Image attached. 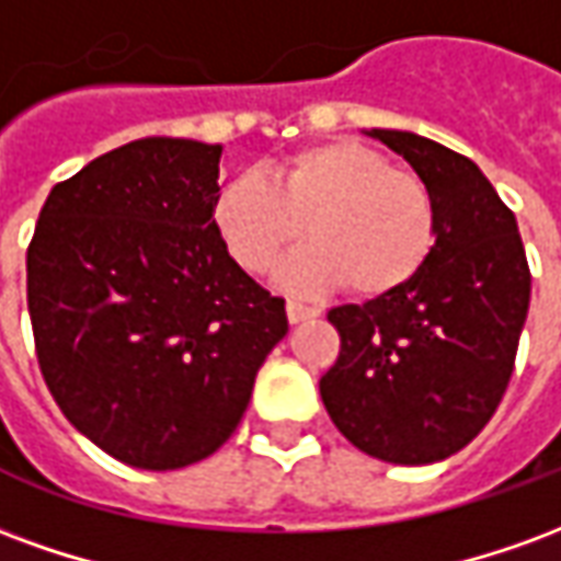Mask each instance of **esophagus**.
<instances>
[{"label":"esophagus","mask_w":561,"mask_h":561,"mask_svg":"<svg viewBox=\"0 0 561 561\" xmlns=\"http://www.w3.org/2000/svg\"><path fill=\"white\" fill-rule=\"evenodd\" d=\"M285 312H288V321H291V324H300V321H309V318L321 316V309L297 304V300H288V304H285Z\"/></svg>","instance_id":"esophagus-1"}]
</instances>
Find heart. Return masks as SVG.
<instances>
[{"instance_id":"obj_1","label":"heart","mask_w":561,"mask_h":561,"mask_svg":"<svg viewBox=\"0 0 561 561\" xmlns=\"http://www.w3.org/2000/svg\"><path fill=\"white\" fill-rule=\"evenodd\" d=\"M213 219L233 261L255 276L285 252L312 240L282 267L279 282L300 294L348 285L378 300L412 285L438 240L430 185L381 149L330 140L291 152L270 183L240 173L221 185Z\"/></svg>"}]
</instances>
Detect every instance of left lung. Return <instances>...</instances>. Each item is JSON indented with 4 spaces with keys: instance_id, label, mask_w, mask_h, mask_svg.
Here are the masks:
<instances>
[{
    "instance_id": "8db88e82",
    "label": "left lung",
    "mask_w": 561,
    "mask_h": 561,
    "mask_svg": "<svg viewBox=\"0 0 561 561\" xmlns=\"http://www.w3.org/2000/svg\"><path fill=\"white\" fill-rule=\"evenodd\" d=\"M369 135L430 185L438 240L402 291L330 309L340 357L318 388L354 447L397 466H426L462 450L499 409L531 273L514 213L474 161L412 131Z\"/></svg>"
}]
</instances>
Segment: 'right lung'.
Returning a JSON list of instances; mask_svg holds the SVG:
<instances>
[{
    "label": "right lung",
    "mask_w": 561,
    "mask_h": 561,
    "mask_svg": "<svg viewBox=\"0 0 561 561\" xmlns=\"http://www.w3.org/2000/svg\"><path fill=\"white\" fill-rule=\"evenodd\" d=\"M219 144L144 138L54 185L26 249V304L47 390L80 433L149 471L219 450L285 300L228 255L213 207Z\"/></svg>",
    "instance_id": "add662e5"
}]
</instances>
